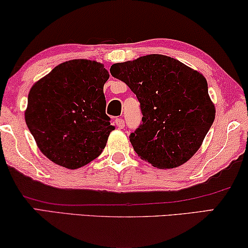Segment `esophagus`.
Returning <instances> with one entry per match:
<instances>
[{
	"label": "esophagus",
	"mask_w": 248,
	"mask_h": 248,
	"mask_svg": "<svg viewBox=\"0 0 248 248\" xmlns=\"http://www.w3.org/2000/svg\"><path fill=\"white\" fill-rule=\"evenodd\" d=\"M115 124H116V126L118 128H124L125 126V122L123 118H116V120H115Z\"/></svg>",
	"instance_id": "34e87169"
}]
</instances>
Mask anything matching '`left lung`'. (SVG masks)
<instances>
[{
	"label": "left lung",
	"mask_w": 248,
	"mask_h": 248,
	"mask_svg": "<svg viewBox=\"0 0 248 248\" xmlns=\"http://www.w3.org/2000/svg\"><path fill=\"white\" fill-rule=\"evenodd\" d=\"M110 73L140 101L142 123L130 135L139 157L160 169L188 161L216 116L204 76L160 54L113 64Z\"/></svg>",
	"instance_id": "obj_1"
}]
</instances>
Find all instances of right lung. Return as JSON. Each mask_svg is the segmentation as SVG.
<instances>
[{
	"mask_svg": "<svg viewBox=\"0 0 248 248\" xmlns=\"http://www.w3.org/2000/svg\"><path fill=\"white\" fill-rule=\"evenodd\" d=\"M109 73L104 64L71 60L31 87L25 120L37 147L54 164L82 167L106 147L115 126L105 113L104 84Z\"/></svg>",
	"mask_w": 248,
	"mask_h": 248,
	"instance_id": "1",
	"label": "right lung"
}]
</instances>
